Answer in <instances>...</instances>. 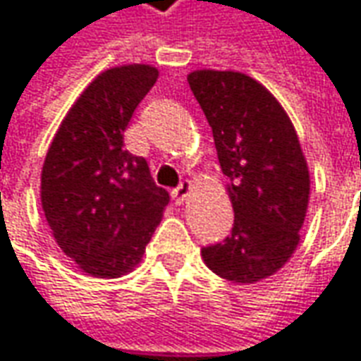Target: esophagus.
<instances>
[{
	"mask_svg": "<svg viewBox=\"0 0 361 361\" xmlns=\"http://www.w3.org/2000/svg\"><path fill=\"white\" fill-rule=\"evenodd\" d=\"M190 190H192V185H190L188 180H185V183H180V185L176 186L175 190H173V198H175L176 202L180 204V202H185L186 198H188Z\"/></svg>",
	"mask_w": 361,
	"mask_h": 361,
	"instance_id": "34e87169",
	"label": "esophagus"
}]
</instances>
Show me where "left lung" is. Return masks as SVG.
Masks as SVG:
<instances>
[{"label":"left lung","instance_id":"1","mask_svg":"<svg viewBox=\"0 0 361 361\" xmlns=\"http://www.w3.org/2000/svg\"><path fill=\"white\" fill-rule=\"evenodd\" d=\"M186 80L212 128L235 216L232 233L202 259L233 283L267 279L293 257L309 208L299 135L279 100L243 72L202 68Z\"/></svg>","mask_w":361,"mask_h":361}]
</instances>
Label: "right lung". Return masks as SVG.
I'll use <instances>...</instances> for the list:
<instances>
[{
	"instance_id": "1",
	"label": "right lung",
	"mask_w": 361,
	"mask_h": 361,
	"mask_svg": "<svg viewBox=\"0 0 361 361\" xmlns=\"http://www.w3.org/2000/svg\"><path fill=\"white\" fill-rule=\"evenodd\" d=\"M157 78L151 64L100 72L72 104L44 157V218L66 257L92 277L135 269L169 204L147 161L123 147L131 116Z\"/></svg>"
}]
</instances>
